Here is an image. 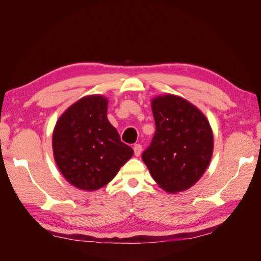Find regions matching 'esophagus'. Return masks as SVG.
I'll use <instances>...</instances> for the list:
<instances>
[{"mask_svg": "<svg viewBox=\"0 0 261 261\" xmlns=\"http://www.w3.org/2000/svg\"><path fill=\"white\" fill-rule=\"evenodd\" d=\"M133 151H135V155L139 156L142 152V145L141 144H135V146H133Z\"/></svg>", "mask_w": 261, "mask_h": 261, "instance_id": "esophagus-1", "label": "esophagus"}]
</instances>
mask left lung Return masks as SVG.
<instances>
[{"label": "left lung", "instance_id": "obj_1", "mask_svg": "<svg viewBox=\"0 0 261 261\" xmlns=\"http://www.w3.org/2000/svg\"><path fill=\"white\" fill-rule=\"evenodd\" d=\"M155 133L142 160L168 193L190 189L208 166L214 148L208 120L188 100L174 95L151 101Z\"/></svg>", "mask_w": 261, "mask_h": 261}]
</instances>
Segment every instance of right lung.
<instances>
[{"label": "right lung", "mask_w": 261, "mask_h": 261, "mask_svg": "<svg viewBox=\"0 0 261 261\" xmlns=\"http://www.w3.org/2000/svg\"><path fill=\"white\" fill-rule=\"evenodd\" d=\"M107 106L103 96L84 97L63 113L53 132L55 162L79 190L101 189L133 155L107 118Z\"/></svg>", "instance_id": "1"}]
</instances>
